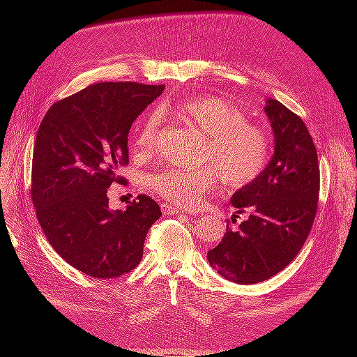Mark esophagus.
<instances>
[{"label": "esophagus", "mask_w": 357, "mask_h": 357, "mask_svg": "<svg viewBox=\"0 0 357 357\" xmlns=\"http://www.w3.org/2000/svg\"><path fill=\"white\" fill-rule=\"evenodd\" d=\"M160 210L164 214H180V213L186 211V210H181V208L174 207V205H169V204H160Z\"/></svg>", "instance_id": "1"}]
</instances>
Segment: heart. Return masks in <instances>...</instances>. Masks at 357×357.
I'll use <instances>...</instances> for the list:
<instances>
[{
	"mask_svg": "<svg viewBox=\"0 0 357 357\" xmlns=\"http://www.w3.org/2000/svg\"><path fill=\"white\" fill-rule=\"evenodd\" d=\"M188 126L205 137L201 162L208 164L198 169L168 168L149 176L153 192L165 199L192 207L214 189L215 183L228 189H238L252 183L264 171L269 158V138L261 126L248 123L238 107L219 96L201 95L167 105ZM160 117L150 113L139 125L134 139L138 156L155 153Z\"/></svg>",
	"mask_w": 357,
	"mask_h": 357,
	"instance_id": "obj_1",
	"label": "heart"
}]
</instances>
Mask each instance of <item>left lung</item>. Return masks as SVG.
Returning a JSON list of instances; mask_svg holds the SVG:
<instances>
[{
    "label": "left lung",
    "mask_w": 357,
    "mask_h": 357,
    "mask_svg": "<svg viewBox=\"0 0 357 357\" xmlns=\"http://www.w3.org/2000/svg\"><path fill=\"white\" fill-rule=\"evenodd\" d=\"M264 110L273 128L274 155L231 198L236 214L248 218L236 229L226 225L222 241L207 253L215 271L236 284L265 282L286 268L304 245L317 213L320 169L305 123L277 100H266Z\"/></svg>",
    "instance_id": "left-lung-1"
}]
</instances>
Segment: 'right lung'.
Masks as SVG:
<instances>
[{
	"label": "right lung",
	"instance_id": "add662e5",
	"mask_svg": "<svg viewBox=\"0 0 357 357\" xmlns=\"http://www.w3.org/2000/svg\"><path fill=\"white\" fill-rule=\"evenodd\" d=\"M164 84L96 83L53 104L32 155L31 197L47 241L62 259L95 278L132 271L146 235L162 213L138 195L126 210L109 207L107 189L125 185L128 135Z\"/></svg>",
	"mask_w": 357,
	"mask_h": 357
}]
</instances>
